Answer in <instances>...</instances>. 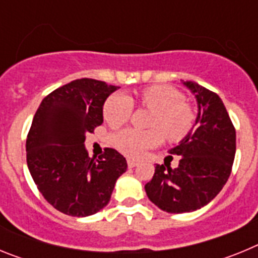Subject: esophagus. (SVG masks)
<instances>
[{
	"label": "esophagus",
	"instance_id": "obj_1",
	"mask_svg": "<svg viewBox=\"0 0 258 258\" xmlns=\"http://www.w3.org/2000/svg\"><path fill=\"white\" fill-rule=\"evenodd\" d=\"M138 165V163H137L136 160H132V159H127V166L129 168H134V166Z\"/></svg>",
	"mask_w": 258,
	"mask_h": 258
}]
</instances>
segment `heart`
<instances>
[{"label": "heart", "instance_id": "obj_1", "mask_svg": "<svg viewBox=\"0 0 258 258\" xmlns=\"http://www.w3.org/2000/svg\"><path fill=\"white\" fill-rule=\"evenodd\" d=\"M141 103L154 111L152 131H138L127 127L112 134L111 141L116 149L127 156L138 157L146 150L156 147L163 141V133L169 140L177 141L190 132L194 124V112L178 90L165 85H155L143 89L140 94ZM133 112V99L125 93H115L106 101L104 120L111 126L126 122ZM163 132H161V131Z\"/></svg>", "mask_w": 258, "mask_h": 258}]
</instances>
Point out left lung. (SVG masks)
<instances>
[{
	"mask_svg": "<svg viewBox=\"0 0 258 258\" xmlns=\"http://www.w3.org/2000/svg\"><path fill=\"white\" fill-rule=\"evenodd\" d=\"M198 103L195 124L170 154L181 156L177 168L155 166L145 190L149 199L168 213L203 208L222 190L235 157L236 134L223 102L194 81H182Z\"/></svg>",
	"mask_w": 258,
	"mask_h": 258,
	"instance_id": "obj_1",
	"label": "left lung"
}]
</instances>
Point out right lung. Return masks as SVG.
<instances>
[{
	"mask_svg": "<svg viewBox=\"0 0 258 258\" xmlns=\"http://www.w3.org/2000/svg\"><path fill=\"white\" fill-rule=\"evenodd\" d=\"M118 86L93 79L58 88L36 111L26 151L38 191L55 209L86 217L108 204L115 183L126 172L125 157L113 149L95 159L85 149L86 133L103 122V104Z\"/></svg>",
	"mask_w": 258,
	"mask_h": 258,
	"instance_id": "obj_1",
	"label": "right lung"
}]
</instances>
